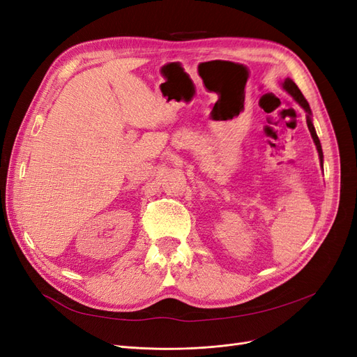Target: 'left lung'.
<instances>
[{
    "mask_svg": "<svg viewBox=\"0 0 357 357\" xmlns=\"http://www.w3.org/2000/svg\"><path fill=\"white\" fill-rule=\"evenodd\" d=\"M282 88L291 96V98H294L302 109H304V112L307 113L305 116H307V125H308V129H310V134H311V137H312V142H314V144H316V147H317V152H319V158H320V162L323 164V152H321V144H320V139H319V137H317V134H316V129H314V125H312V119H311V116H312V113H311V109H310V104L307 102V100L304 98V95L301 93V91H299V88L298 86L295 84V82L291 80V79H284L283 82H282Z\"/></svg>",
    "mask_w": 357,
    "mask_h": 357,
    "instance_id": "obj_1",
    "label": "left lung"
}]
</instances>
